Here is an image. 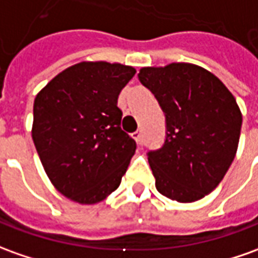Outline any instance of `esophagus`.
I'll return each instance as SVG.
<instances>
[{
	"label": "esophagus",
	"mask_w": 258,
	"mask_h": 258,
	"mask_svg": "<svg viewBox=\"0 0 258 258\" xmlns=\"http://www.w3.org/2000/svg\"><path fill=\"white\" fill-rule=\"evenodd\" d=\"M133 139L136 140L138 145H140V143H142V132H140V131H136V132L133 133Z\"/></svg>",
	"instance_id": "34e87169"
}]
</instances>
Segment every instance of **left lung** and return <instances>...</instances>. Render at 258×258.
Masks as SVG:
<instances>
[{"instance_id": "8db88e82", "label": "left lung", "mask_w": 258, "mask_h": 258, "mask_svg": "<svg viewBox=\"0 0 258 258\" xmlns=\"http://www.w3.org/2000/svg\"><path fill=\"white\" fill-rule=\"evenodd\" d=\"M140 83L166 116V140L147 153L160 194L194 202L212 192L233 161L241 112L219 78L200 66L171 63L143 67Z\"/></svg>"}]
</instances>
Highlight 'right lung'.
<instances>
[{
    "mask_svg": "<svg viewBox=\"0 0 258 258\" xmlns=\"http://www.w3.org/2000/svg\"><path fill=\"white\" fill-rule=\"evenodd\" d=\"M136 70L83 61L57 74L33 104L32 139L58 192L97 204L120 184L136 142L122 131L119 92Z\"/></svg>",
    "mask_w": 258,
    "mask_h": 258,
    "instance_id": "add662e5",
    "label": "right lung"
}]
</instances>
